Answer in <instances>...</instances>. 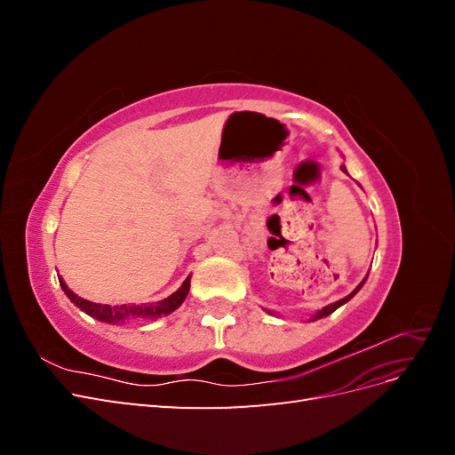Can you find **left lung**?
Listing matches in <instances>:
<instances>
[{
	"label": "left lung",
	"instance_id": "8db88e82",
	"mask_svg": "<svg viewBox=\"0 0 455 455\" xmlns=\"http://www.w3.org/2000/svg\"><path fill=\"white\" fill-rule=\"evenodd\" d=\"M341 171H343V172H347V169H346V164H341ZM366 279H368V275H366V277L363 279V283H361L359 286H356V288H355V291H353V292H351L349 296H346V298H341V299L334 301V304H330V306H326V307L319 309V311H316L315 315H311V319H309V321H319V319H323V316H328L330 313H334V311H336L338 307H341L343 304H347V301H349V299H351V298H353V296H355L356 292H359V291H361V288H363V284L366 283ZM266 311H267V313H271V315H275V313H273V311H269V309H266Z\"/></svg>",
	"mask_w": 455,
	"mask_h": 455
}]
</instances>
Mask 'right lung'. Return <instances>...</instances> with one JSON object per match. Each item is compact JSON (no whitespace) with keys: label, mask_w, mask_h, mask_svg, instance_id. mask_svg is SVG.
Listing matches in <instances>:
<instances>
[{"label":"right lung","mask_w":455,"mask_h":455,"mask_svg":"<svg viewBox=\"0 0 455 455\" xmlns=\"http://www.w3.org/2000/svg\"><path fill=\"white\" fill-rule=\"evenodd\" d=\"M60 281V286L64 294L70 298V301L74 306H77L81 311H85L87 315H91L92 319L96 321H102V323H108V324H123L127 321H132V319H159V316H164V315H171L172 311H176L178 307H180L184 304V299L189 292V281L191 277H188L182 286L178 288V291L174 294H171L169 298H164L161 301H156V304H140V306H102V304H94V301H89V299H84L79 298L76 292H72L70 288H68V284L59 277Z\"/></svg>","instance_id":"1"}]
</instances>
